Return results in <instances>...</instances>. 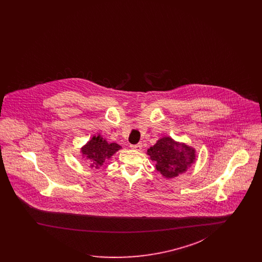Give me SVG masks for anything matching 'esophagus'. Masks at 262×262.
<instances>
[{
	"instance_id": "34e87169",
	"label": "esophagus",
	"mask_w": 262,
	"mask_h": 262,
	"mask_svg": "<svg viewBox=\"0 0 262 262\" xmlns=\"http://www.w3.org/2000/svg\"><path fill=\"white\" fill-rule=\"evenodd\" d=\"M130 148L136 150V151H140L142 148V145H141V143H138V144H135V145H130Z\"/></svg>"
}]
</instances>
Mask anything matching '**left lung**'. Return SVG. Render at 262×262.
<instances>
[{
	"label": "left lung",
	"instance_id": "obj_1",
	"mask_svg": "<svg viewBox=\"0 0 262 262\" xmlns=\"http://www.w3.org/2000/svg\"><path fill=\"white\" fill-rule=\"evenodd\" d=\"M147 155L156 163V170L167 179L185 173L195 161V150L169 137L158 139L147 150Z\"/></svg>",
	"mask_w": 262,
	"mask_h": 262
}]
</instances>
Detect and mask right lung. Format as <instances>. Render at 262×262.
I'll return each mask as SVG.
<instances>
[{
	"instance_id": "1",
	"label": "right lung",
	"mask_w": 262,
	"mask_h": 262,
	"mask_svg": "<svg viewBox=\"0 0 262 262\" xmlns=\"http://www.w3.org/2000/svg\"><path fill=\"white\" fill-rule=\"evenodd\" d=\"M121 148L119 144L109 143L101 136H97L92 137L81 148V153L90 162V168L98 169Z\"/></svg>"
}]
</instances>
